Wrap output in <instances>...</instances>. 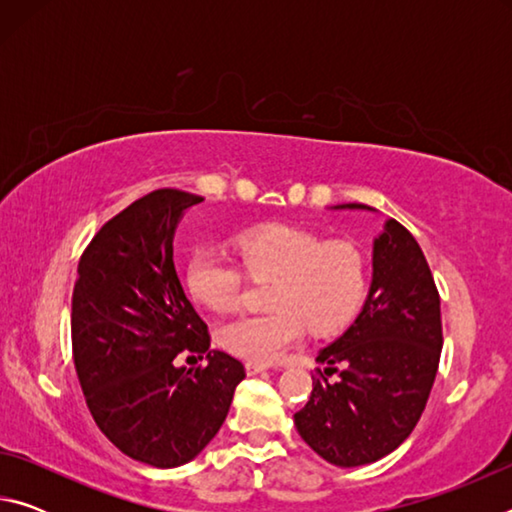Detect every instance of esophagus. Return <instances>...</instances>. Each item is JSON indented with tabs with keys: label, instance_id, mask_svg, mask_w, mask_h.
<instances>
[{
	"label": "esophagus",
	"instance_id": "esophagus-1",
	"mask_svg": "<svg viewBox=\"0 0 512 512\" xmlns=\"http://www.w3.org/2000/svg\"><path fill=\"white\" fill-rule=\"evenodd\" d=\"M264 370H266L264 363H257V361H248V363H246V372H248V375H257V372H264Z\"/></svg>",
	"mask_w": 512,
	"mask_h": 512
}]
</instances>
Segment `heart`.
I'll use <instances>...</instances> for the list:
<instances>
[{
	"label": "heart",
	"mask_w": 512,
	"mask_h": 512,
	"mask_svg": "<svg viewBox=\"0 0 512 512\" xmlns=\"http://www.w3.org/2000/svg\"><path fill=\"white\" fill-rule=\"evenodd\" d=\"M237 250L250 277H275L268 293L273 311L239 314L219 327V343L241 359L277 361L307 325L316 334L336 332L366 289V259L350 241L329 244L316 232L264 225L241 232ZM243 269L219 248L198 250L187 266L189 293L214 311L232 309L244 293Z\"/></svg>",
	"instance_id": "1"
}]
</instances>
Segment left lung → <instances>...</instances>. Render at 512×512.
<instances>
[{"instance_id":"8db88e82","label":"left lung","mask_w":512,"mask_h":512,"mask_svg":"<svg viewBox=\"0 0 512 512\" xmlns=\"http://www.w3.org/2000/svg\"><path fill=\"white\" fill-rule=\"evenodd\" d=\"M339 207L363 210L361 203ZM370 210V207H368ZM443 350L440 296L422 248L395 219L375 239L372 284L359 318L318 354L309 402L293 415L302 440L339 467L395 452L427 406Z\"/></svg>"}]
</instances>
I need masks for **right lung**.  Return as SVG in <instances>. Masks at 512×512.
<instances>
[{
  "instance_id": "1",
  "label": "right lung",
  "mask_w": 512,
  "mask_h": 512,
  "mask_svg": "<svg viewBox=\"0 0 512 512\" xmlns=\"http://www.w3.org/2000/svg\"><path fill=\"white\" fill-rule=\"evenodd\" d=\"M203 198L155 189L101 225L72 293V352L85 402L119 452L176 467L221 429L244 363L210 350V332L173 266L180 216ZM194 351L208 361L178 369Z\"/></svg>"
}]
</instances>
